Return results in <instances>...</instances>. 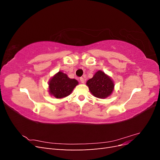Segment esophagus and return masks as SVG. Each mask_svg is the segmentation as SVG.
<instances>
[{"label":"esophagus","mask_w":160,"mask_h":160,"mask_svg":"<svg viewBox=\"0 0 160 160\" xmlns=\"http://www.w3.org/2000/svg\"><path fill=\"white\" fill-rule=\"evenodd\" d=\"M80 81L82 83H85V79L83 77H80Z\"/></svg>","instance_id":"esophagus-1"}]
</instances>
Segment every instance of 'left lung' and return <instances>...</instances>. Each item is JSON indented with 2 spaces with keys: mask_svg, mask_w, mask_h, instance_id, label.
<instances>
[{
  "mask_svg": "<svg viewBox=\"0 0 160 160\" xmlns=\"http://www.w3.org/2000/svg\"><path fill=\"white\" fill-rule=\"evenodd\" d=\"M87 85L89 87L91 93L98 98H106L109 96L114 88L113 81L101 71H98L89 79Z\"/></svg>",
  "mask_w": 160,
  "mask_h": 160,
  "instance_id": "obj_1",
  "label": "left lung"
}]
</instances>
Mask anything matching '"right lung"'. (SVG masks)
Returning a JSON list of instances; mask_svg holds the SVG:
<instances>
[{
    "label": "right lung",
    "mask_w": 160,
    "mask_h": 160,
    "mask_svg": "<svg viewBox=\"0 0 160 160\" xmlns=\"http://www.w3.org/2000/svg\"><path fill=\"white\" fill-rule=\"evenodd\" d=\"M77 84V80L69 78L66 74L59 71L49 81V92L56 98H62L70 95Z\"/></svg>",
    "instance_id": "add662e5"
}]
</instances>
